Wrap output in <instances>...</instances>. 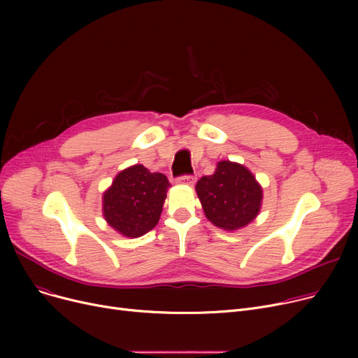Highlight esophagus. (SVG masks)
Masks as SVG:
<instances>
[{
    "instance_id": "esophagus-1",
    "label": "esophagus",
    "mask_w": 358,
    "mask_h": 358,
    "mask_svg": "<svg viewBox=\"0 0 358 358\" xmlns=\"http://www.w3.org/2000/svg\"><path fill=\"white\" fill-rule=\"evenodd\" d=\"M177 182L187 184V185H193L196 182V177H193V176H182V177L177 178Z\"/></svg>"
}]
</instances>
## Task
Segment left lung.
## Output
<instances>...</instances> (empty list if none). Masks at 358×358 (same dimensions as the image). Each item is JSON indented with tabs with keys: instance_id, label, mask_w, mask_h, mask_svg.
<instances>
[{
	"instance_id": "obj_1",
	"label": "left lung",
	"mask_w": 358,
	"mask_h": 358,
	"mask_svg": "<svg viewBox=\"0 0 358 358\" xmlns=\"http://www.w3.org/2000/svg\"><path fill=\"white\" fill-rule=\"evenodd\" d=\"M203 212L223 231L245 228L259 213L262 187L247 166L229 159L219 161L212 176L196 184Z\"/></svg>"
}]
</instances>
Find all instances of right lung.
<instances>
[{"instance_id":"1","label":"right lung","mask_w":358,"mask_h":358,"mask_svg":"<svg viewBox=\"0 0 358 358\" xmlns=\"http://www.w3.org/2000/svg\"><path fill=\"white\" fill-rule=\"evenodd\" d=\"M166 177L142 164L124 168L103 194V216L126 238H139L157 227L169 189Z\"/></svg>"}]
</instances>
